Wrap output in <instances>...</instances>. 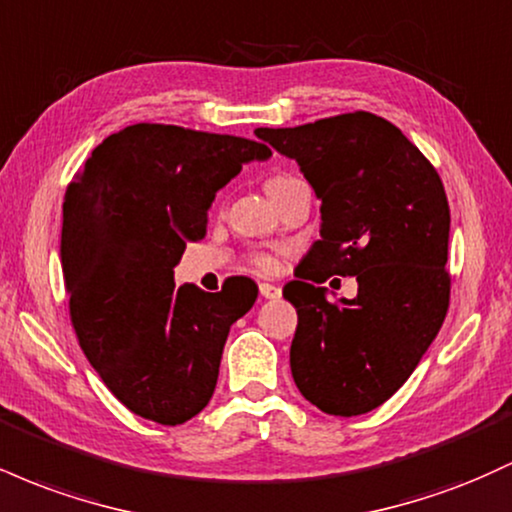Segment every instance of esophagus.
Here are the masks:
<instances>
[{"label": "esophagus", "mask_w": 512, "mask_h": 512, "mask_svg": "<svg viewBox=\"0 0 512 512\" xmlns=\"http://www.w3.org/2000/svg\"><path fill=\"white\" fill-rule=\"evenodd\" d=\"M260 296L267 301H276V298H281V289L276 284H260Z\"/></svg>", "instance_id": "1"}]
</instances>
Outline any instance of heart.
Listing matches in <instances>:
<instances>
[{
	"label": "heart",
	"mask_w": 512,
	"mask_h": 512,
	"mask_svg": "<svg viewBox=\"0 0 512 512\" xmlns=\"http://www.w3.org/2000/svg\"><path fill=\"white\" fill-rule=\"evenodd\" d=\"M291 180H296V178H293V175H286V173L272 175V178H267V182H264V190H267L269 197H274L276 192H279L281 187L289 185ZM255 264H257V267H260V269H264V272H272V269L276 267V260H274L272 255H257V257H255Z\"/></svg>",
	"instance_id": "b5f03b06"
}]
</instances>
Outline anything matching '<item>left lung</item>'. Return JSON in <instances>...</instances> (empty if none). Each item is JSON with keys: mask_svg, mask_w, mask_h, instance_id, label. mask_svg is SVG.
I'll return each instance as SVG.
<instances>
[{"mask_svg": "<svg viewBox=\"0 0 512 512\" xmlns=\"http://www.w3.org/2000/svg\"><path fill=\"white\" fill-rule=\"evenodd\" d=\"M255 134L293 158L322 199L320 240L284 286L298 313L291 375L325 414H366L407 383L448 313L443 180L366 110ZM332 273L356 275L359 296L330 302L319 284Z\"/></svg>", "mask_w": 512, "mask_h": 512, "instance_id": "left-lung-1", "label": "left lung"}]
</instances>
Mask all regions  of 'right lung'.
<instances>
[{"label": "right lung", "mask_w": 512, "mask_h": 512, "mask_svg": "<svg viewBox=\"0 0 512 512\" xmlns=\"http://www.w3.org/2000/svg\"><path fill=\"white\" fill-rule=\"evenodd\" d=\"M269 156L252 139L139 122L103 139L64 192L60 252L76 339L142 419L185 424L214 395L228 330L257 293L175 289L173 269L207 233L216 192L243 163Z\"/></svg>", "instance_id": "obj_1"}]
</instances>
